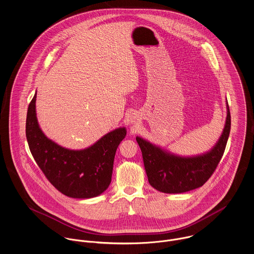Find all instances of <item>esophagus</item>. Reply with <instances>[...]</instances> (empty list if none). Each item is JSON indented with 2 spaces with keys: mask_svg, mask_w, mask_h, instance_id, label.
Returning a JSON list of instances; mask_svg holds the SVG:
<instances>
[{
  "mask_svg": "<svg viewBox=\"0 0 254 254\" xmlns=\"http://www.w3.org/2000/svg\"><path fill=\"white\" fill-rule=\"evenodd\" d=\"M138 120H139V116L137 115L136 113H132L130 115V117H129V122L132 124H135L136 122H138Z\"/></svg>",
  "mask_w": 254,
  "mask_h": 254,
  "instance_id": "1",
  "label": "esophagus"
}]
</instances>
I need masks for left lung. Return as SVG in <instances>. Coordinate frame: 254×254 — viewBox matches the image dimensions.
<instances>
[{
    "instance_id": "1",
    "label": "left lung",
    "mask_w": 254,
    "mask_h": 254,
    "mask_svg": "<svg viewBox=\"0 0 254 254\" xmlns=\"http://www.w3.org/2000/svg\"><path fill=\"white\" fill-rule=\"evenodd\" d=\"M227 117L223 131L215 145L207 152L183 157L136 136L144 168L150 185L167 194L185 193L202 186L218 166L231 129V115L226 101Z\"/></svg>"
}]
</instances>
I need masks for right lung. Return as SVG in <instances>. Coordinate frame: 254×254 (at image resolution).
Instances as JSON below:
<instances>
[{"mask_svg":"<svg viewBox=\"0 0 254 254\" xmlns=\"http://www.w3.org/2000/svg\"><path fill=\"white\" fill-rule=\"evenodd\" d=\"M36 98L37 92L29 104L26 138L39 168L67 197L90 198L101 195L111 183L115 154L127 135V128H116L85 149H68L48 138L41 129Z\"/></svg>","mask_w":254,"mask_h":254,"instance_id":"obj_1","label":"right lung"}]
</instances>
